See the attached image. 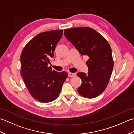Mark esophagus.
<instances>
[{
  "label": "esophagus",
  "mask_w": 134,
  "mask_h": 134,
  "mask_svg": "<svg viewBox=\"0 0 134 134\" xmlns=\"http://www.w3.org/2000/svg\"><path fill=\"white\" fill-rule=\"evenodd\" d=\"M76 75L75 73H72V72H69V76L70 77H74V76Z\"/></svg>",
  "instance_id": "esophagus-1"
}]
</instances>
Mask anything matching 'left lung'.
I'll list each match as a JSON object with an SVG mask.
<instances>
[{"label": "left lung", "mask_w": 134, "mask_h": 134, "mask_svg": "<svg viewBox=\"0 0 134 134\" xmlns=\"http://www.w3.org/2000/svg\"><path fill=\"white\" fill-rule=\"evenodd\" d=\"M64 36L82 55L89 57L86 62L89 72H78L82 80L78 92L87 98L100 95L107 87L113 68L112 49L103 36L89 27L64 30Z\"/></svg>", "instance_id": "left-lung-1"}]
</instances>
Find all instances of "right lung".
Listing matches in <instances>:
<instances>
[{"label":"right lung","instance_id":"obj_1","mask_svg":"<svg viewBox=\"0 0 134 134\" xmlns=\"http://www.w3.org/2000/svg\"><path fill=\"white\" fill-rule=\"evenodd\" d=\"M62 35L63 30L42 32L28 42L22 51L21 76L31 96L41 102L58 98L68 76L65 71L57 72L48 66Z\"/></svg>","mask_w":134,"mask_h":134}]
</instances>
